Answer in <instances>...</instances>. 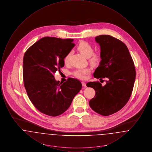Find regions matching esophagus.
Listing matches in <instances>:
<instances>
[{"label": "esophagus", "mask_w": 152, "mask_h": 152, "mask_svg": "<svg viewBox=\"0 0 152 152\" xmlns=\"http://www.w3.org/2000/svg\"><path fill=\"white\" fill-rule=\"evenodd\" d=\"M81 84H82V86H83V87H86V83L85 82L83 81V82H81Z\"/></svg>", "instance_id": "obj_1"}]
</instances>
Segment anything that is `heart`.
<instances>
[{
  "instance_id": "1",
  "label": "heart",
  "mask_w": 152,
  "mask_h": 152,
  "mask_svg": "<svg viewBox=\"0 0 152 152\" xmlns=\"http://www.w3.org/2000/svg\"><path fill=\"white\" fill-rule=\"evenodd\" d=\"M77 50L86 58H90L89 61L92 65L99 64L101 61V56L98 53H94V48L92 45L85 41H81L77 45ZM71 52L68 53L64 58V63L68 65L70 63ZM91 72V69L89 68L77 69L75 70L73 75L80 79H84L87 75Z\"/></svg>"
}]
</instances>
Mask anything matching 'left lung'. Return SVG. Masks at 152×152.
Wrapping results in <instances>:
<instances>
[{
    "label": "left lung",
    "mask_w": 152,
    "mask_h": 152,
    "mask_svg": "<svg viewBox=\"0 0 152 152\" xmlns=\"http://www.w3.org/2000/svg\"><path fill=\"white\" fill-rule=\"evenodd\" d=\"M95 40L100 45L101 60L94 76L107 80L104 86L99 81L87 83V87L93 88L96 92L89 104L96 113L108 116L123 108L129 100L136 69L129 51L121 40L106 35L96 36Z\"/></svg>",
    "instance_id": "8db88e82"
}]
</instances>
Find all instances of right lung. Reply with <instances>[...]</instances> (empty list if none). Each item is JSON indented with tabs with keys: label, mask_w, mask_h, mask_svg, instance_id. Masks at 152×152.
I'll return each mask as SVG.
<instances>
[{
	"label": "right lung",
	"mask_w": 152,
	"mask_h": 152,
	"mask_svg": "<svg viewBox=\"0 0 152 152\" xmlns=\"http://www.w3.org/2000/svg\"><path fill=\"white\" fill-rule=\"evenodd\" d=\"M73 39L45 37L31 45L24 53L23 77L30 101L48 116H59L70 107L82 85L69 77L61 83L54 74L64 65V58L74 47Z\"/></svg>",
	"instance_id": "1"
}]
</instances>
